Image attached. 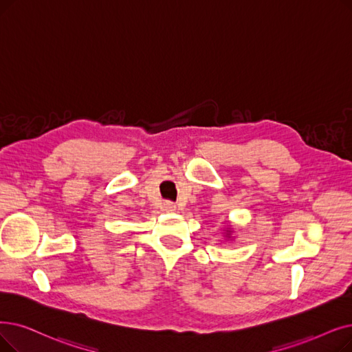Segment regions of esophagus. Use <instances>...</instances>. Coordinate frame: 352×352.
<instances>
[{
    "mask_svg": "<svg viewBox=\"0 0 352 352\" xmlns=\"http://www.w3.org/2000/svg\"><path fill=\"white\" fill-rule=\"evenodd\" d=\"M162 210L166 211V212H174V211L177 210V207H175V204L171 203V201H165V203L162 204Z\"/></svg>",
    "mask_w": 352,
    "mask_h": 352,
    "instance_id": "esophagus-1",
    "label": "esophagus"
}]
</instances>
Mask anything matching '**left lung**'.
<instances>
[{
  "instance_id": "1",
  "label": "left lung",
  "mask_w": 352,
  "mask_h": 352,
  "mask_svg": "<svg viewBox=\"0 0 352 352\" xmlns=\"http://www.w3.org/2000/svg\"><path fill=\"white\" fill-rule=\"evenodd\" d=\"M233 234H234V228H233V226L230 224V223H227V226L223 228V237H224V240H233L234 237H233Z\"/></svg>"
}]
</instances>
